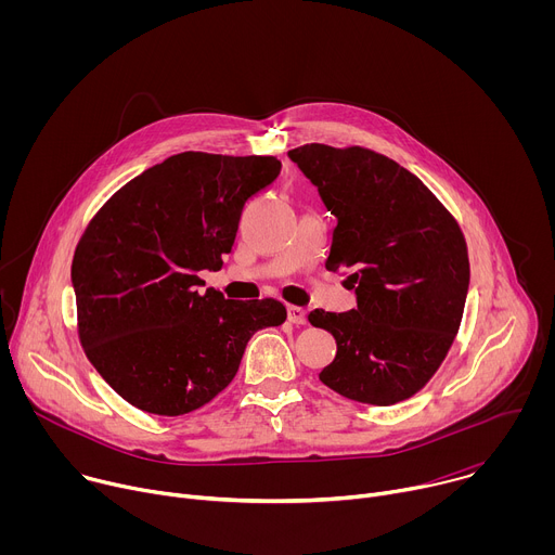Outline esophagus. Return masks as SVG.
<instances>
[{
    "mask_svg": "<svg viewBox=\"0 0 555 555\" xmlns=\"http://www.w3.org/2000/svg\"><path fill=\"white\" fill-rule=\"evenodd\" d=\"M287 321L294 325H305V321H307L305 309L298 305H287Z\"/></svg>",
    "mask_w": 555,
    "mask_h": 555,
    "instance_id": "34e87169",
    "label": "esophagus"
}]
</instances>
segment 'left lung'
<instances>
[{"mask_svg": "<svg viewBox=\"0 0 555 555\" xmlns=\"http://www.w3.org/2000/svg\"><path fill=\"white\" fill-rule=\"evenodd\" d=\"M336 217L327 270L349 274L358 307L309 311L336 338L321 382L353 402L390 406L435 375L469 285L463 232L428 186L371 149L302 144L287 153Z\"/></svg>", "mask_w": 555, "mask_h": 555, "instance_id": "8db88e82", "label": "left lung"}]
</instances>
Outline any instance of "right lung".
Wrapping results in <instances>:
<instances>
[{
    "instance_id": "add662e5",
    "label": "right lung",
    "mask_w": 555,
    "mask_h": 555,
    "mask_svg": "<svg viewBox=\"0 0 555 555\" xmlns=\"http://www.w3.org/2000/svg\"><path fill=\"white\" fill-rule=\"evenodd\" d=\"M281 173L276 157L184 151L127 182L72 259L78 338L131 406L178 417L208 404L253 334L287 319L274 298L199 294L232 250L244 204Z\"/></svg>"
}]
</instances>
